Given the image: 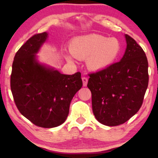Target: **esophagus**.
<instances>
[{"label":"esophagus","instance_id":"obj_1","mask_svg":"<svg viewBox=\"0 0 158 158\" xmlns=\"http://www.w3.org/2000/svg\"><path fill=\"white\" fill-rule=\"evenodd\" d=\"M82 81H83V86L87 85V83H88V78H87V77H82Z\"/></svg>","mask_w":158,"mask_h":158}]
</instances>
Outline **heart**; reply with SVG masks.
<instances>
[{
    "mask_svg": "<svg viewBox=\"0 0 158 158\" xmlns=\"http://www.w3.org/2000/svg\"><path fill=\"white\" fill-rule=\"evenodd\" d=\"M121 43L116 38H108L99 34H88L73 38L69 44V50L78 60L87 59V65L91 70L107 68L116 60L121 52ZM72 61L70 56H66Z\"/></svg>",
    "mask_w": 158,
    "mask_h": 158,
    "instance_id": "obj_1",
    "label": "heart"
}]
</instances>
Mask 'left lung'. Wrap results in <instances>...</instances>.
Wrapping results in <instances>:
<instances>
[{"mask_svg":"<svg viewBox=\"0 0 158 158\" xmlns=\"http://www.w3.org/2000/svg\"><path fill=\"white\" fill-rule=\"evenodd\" d=\"M127 49L122 60L88 75L95 117L101 124L118 126L141 108L148 86V62L141 47L125 35Z\"/></svg>","mask_w":158,"mask_h":158,"instance_id":"8db88e82","label":"left lung"}]
</instances>
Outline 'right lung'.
<instances>
[{
    "mask_svg": "<svg viewBox=\"0 0 158 158\" xmlns=\"http://www.w3.org/2000/svg\"><path fill=\"white\" fill-rule=\"evenodd\" d=\"M47 32L29 38L17 51L12 64L10 89L20 113L36 126L53 128L65 122L71 101L83 85L81 73L64 75L41 64L36 54Z\"/></svg>",
    "mask_w": 158,
    "mask_h": 158,
    "instance_id": "add662e5",
    "label": "right lung"
}]
</instances>
